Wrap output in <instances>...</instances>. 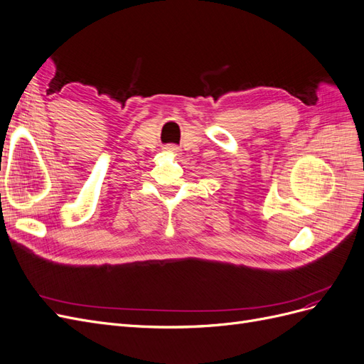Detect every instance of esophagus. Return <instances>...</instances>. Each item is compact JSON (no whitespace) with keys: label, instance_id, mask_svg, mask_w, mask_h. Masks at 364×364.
I'll return each mask as SVG.
<instances>
[{"label":"esophagus","instance_id":"1","mask_svg":"<svg viewBox=\"0 0 364 364\" xmlns=\"http://www.w3.org/2000/svg\"><path fill=\"white\" fill-rule=\"evenodd\" d=\"M165 150H167V151H171V153H178V151H179V147H176V146L170 144V146L165 147Z\"/></svg>","mask_w":364,"mask_h":364}]
</instances>
